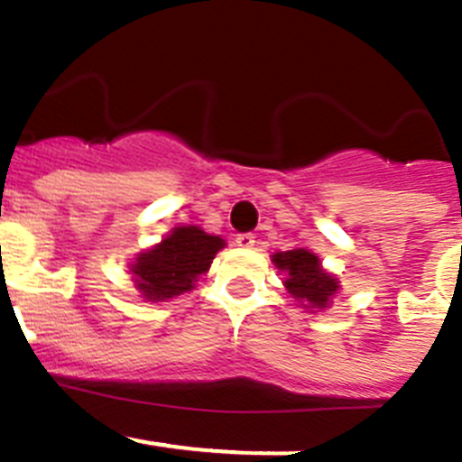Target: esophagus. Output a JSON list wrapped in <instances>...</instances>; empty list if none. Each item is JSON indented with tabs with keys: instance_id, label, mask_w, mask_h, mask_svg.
Wrapping results in <instances>:
<instances>
[{
	"instance_id": "obj_1",
	"label": "esophagus",
	"mask_w": 462,
	"mask_h": 462,
	"mask_svg": "<svg viewBox=\"0 0 462 462\" xmlns=\"http://www.w3.org/2000/svg\"><path fill=\"white\" fill-rule=\"evenodd\" d=\"M236 245L242 246V249H251L255 245V236L254 233H237Z\"/></svg>"
}]
</instances>
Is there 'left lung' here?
I'll return each instance as SVG.
<instances>
[{"mask_svg":"<svg viewBox=\"0 0 462 462\" xmlns=\"http://www.w3.org/2000/svg\"><path fill=\"white\" fill-rule=\"evenodd\" d=\"M273 263L289 273L284 284L289 293L298 298V302H307L311 309L329 307L331 298L337 291V280L322 271L318 255L307 249H293L275 254Z\"/></svg>","mask_w":462,"mask_h":462,"instance_id":"8db88e82","label":"left lung"}]
</instances>
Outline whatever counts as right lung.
<instances>
[{
    "instance_id": "1",
    "label": "right lung",
    "mask_w": 462,
    "mask_h": 462,
    "mask_svg": "<svg viewBox=\"0 0 462 462\" xmlns=\"http://www.w3.org/2000/svg\"><path fill=\"white\" fill-rule=\"evenodd\" d=\"M222 246V237L208 236L198 226H178L133 264L137 289L146 300L180 296L193 289V282L208 269Z\"/></svg>"
}]
</instances>
